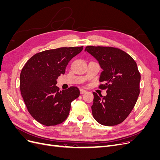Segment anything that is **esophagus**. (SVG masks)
<instances>
[{
  "label": "esophagus",
  "mask_w": 160,
  "mask_h": 160,
  "mask_svg": "<svg viewBox=\"0 0 160 160\" xmlns=\"http://www.w3.org/2000/svg\"><path fill=\"white\" fill-rule=\"evenodd\" d=\"M86 92H87L86 90H85L83 89H80V93L81 94H83V93H86Z\"/></svg>",
  "instance_id": "34e87169"
}]
</instances>
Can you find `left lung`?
Instances as JSON below:
<instances>
[{"label": "left lung", "mask_w": 160, "mask_h": 160, "mask_svg": "<svg viewBox=\"0 0 160 160\" xmlns=\"http://www.w3.org/2000/svg\"><path fill=\"white\" fill-rule=\"evenodd\" d=\"M85 51L98 61L103 71L99 88L107 89V95L95 92L91 106L94 119L101 125L111 126L127 118L136 103L139 95L141 75L136 62L127 52L111 47L88 46Z\"/></svg>", "instance_id": "8db88e82"}]
</instances>
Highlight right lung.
Masks as SVG:
<instances>
[{
  "instance_id": "add662e5",
  "label": "right lung",
  "mask_w": 160,
  "mask_h": 160,
  "mask_svg": "<svg viewBox=\"0 0 160 160\" xmlns=\"http://www.w3.org/2000/svg\"><path fill=\"white\" fill-rule=\"evenodd\" d=\"M79 47H61L38 52L27 61L20 75L21 95L32 117L51 126L68 117L71 102L79 96L77 87L59 91L57 79L63 75L72 57L83 50Z\"/></svg>"
}]
</instances>
